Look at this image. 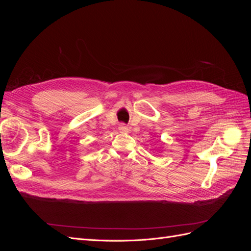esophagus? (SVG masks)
I'll return each instance as SVG.
<instances>
[{"label": "esophagus", "instance_id": "obj_1", "mask_svg": "<svg viewBox=\"0 0 251 251\" xmlns=\"http://www.w3.org/2000/svg\"><path fill=\"white\" fill-rule=\"evenodd\" d=\"M119 131L120 132H123V133H126V132H128V128H127V126H126V125H124V124H121V125H119Z\"/></svg>", "mask_w": 251, "mask_h": 251}]
</instances>
